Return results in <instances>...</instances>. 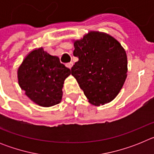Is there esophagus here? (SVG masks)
<instances>
[{
	"instance_id": "esophagus-1",
	"label": "esophagus",
	"mask_w": 154,
	"mask_h": 154,
	"mask_svg": "<svg viewBox=\"0 0 154 154\" xmlns=\"http://www.w3.org/2000/svg\"><path fill=\"white\" fill-rule=\"evenodd\" d=\"M72 65H73L72 62H69V63L66 64V66H67L68 68H69V69H71V68L72 67Z\"/></svg>"
}]
</instances>
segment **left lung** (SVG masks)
<instances>
[{"label": "left lung", "mask_w": 154, "mask_h": 154, "mask_svg": "<svg viewBox=\"0 0 154 154\" xmlns=\"http://www.w3.org/2000/svg\"><path fill=\"white\" fill-rule=\"evenodd\" d=\"M79 61L71 69L89 102L94 106L109 103L126 78L127 57L120 43L110 35L91 31L74 42Z\"/></svg>", "instance_id": "8db88e82"}]
</instances>
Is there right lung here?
<instances>
[{
    "label": "right lung",
    "instance_id": "right-lung-1",
    "mask_svg": "<svg viewBox=\"0 0 154 154\" xmlns=\"http://www.w3.org/2000/svg\"><path fill=\"white\" fill-rule=\"evenodd\" d=\"M70 74V69L61 63L58 57L50 55L42 48L28 54L17 71L21 89L42 106L60 103L64 80Z\"/></svg>",
    "mask_w": 154,
    "mask_h": 154
}]
</instances>
